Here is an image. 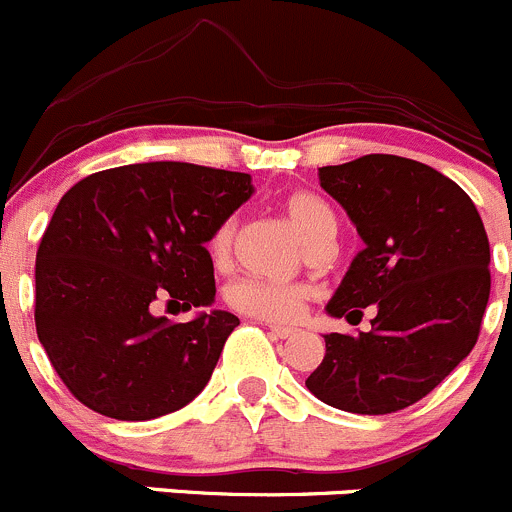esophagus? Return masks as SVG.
<instances>
[{
  "instance_id": "esophagus-1",
  "label": "esophagus",
  "mask_w": 512,
  "mask_h": 512,
  "mask_svg": "<svg viewBox=\"0 0 512 512\" xmlns=\"http://www.w3.org/2000/svg\"><path fill=\"white\" fill-rule=\"evenodd\" d=\"M271 333L276 338H291L296 336V328H286V326H271Z\"/></svg>"
}]
</instances>
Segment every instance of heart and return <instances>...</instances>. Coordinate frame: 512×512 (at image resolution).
<instances>
[{
	"label": "heart",
	"mask_w": 512,
	"mask_h": 512,
	"mask_svg": "<svg viewBox=\"0 0 512 512\" xmlns=\"http://www.w3.org/2000/svg\"><path fill=\"white\" fill-rule=\"evenodd\" d=\"M283 211L296 226L308 249L318 244H333L336 239V216L333 209L313 191H293L283 199ZM236 221L226 219L216 226L209 239V254L216 263L229 261L234 249ZM311 298L303 283H281L268 278H241L229 288V303L239 313L271 323H293L301 318L306 301Z\"/></svg>",
	"instance_id": "obj_1"
}]
</instances>
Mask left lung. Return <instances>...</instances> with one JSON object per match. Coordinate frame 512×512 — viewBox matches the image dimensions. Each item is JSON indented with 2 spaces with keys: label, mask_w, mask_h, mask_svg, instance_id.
I'll return each instance as SVG.
<instances>
[{
  "label": "left lung",
  "mask_w": 512,
  "mask_h": 512,
  "mask_svg": "<svg viewBox=\"0 0 512 512\" xmlns=\"http://www.w3.org/2000/svg\"><path fill=\"white\" fill-rule=\"evenodd\" d=\"M363 249L328 301V316L371 331L326 333L306 388L338 411L383 416L428 396L473 351L490 296V246L470 196L421 161L368 154L318 169Z\"/></svg>",
  "instance_id": "left-lung-1"
}]
</instances>
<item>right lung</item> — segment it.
<instances>
[{"label":"right lung","instance_id":"1","mask_svg":"<svg viewBox=\"0 0 512 512\" xmlns=\"http://www.w3.org/2000/svg\"><path fill=\"white\" fill-rule=\"evenodd\" d=\"M249 174L181 161L99 171L54 209L37 251L39 343L86 408L151 421L194 401L239 318L216 298L206 244L251 199ZM169 297L186 324L154 317Z\"/></svg>","mask_w":512,"mask_h":512}]
</instances>
